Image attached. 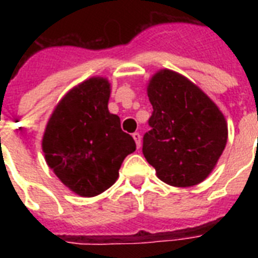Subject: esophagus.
Segmentation results:
<instances>
[{
	"label": "esophagus",
	"mask_w": 258,
	"mask_h": 258,
	"mask_svg": "<svg viewBox=\"0 0 258 258\" xmlns=\"http://www.w3.org/2000/svg\"><path fill=\"white\" fill-rule=\"evenodd\" d=\"M133 138H134V141H135V143H137V147L139 149V147H141V134L134 133Z\"/></svg>",
	"instance_id": "obj_1"
}]
</instances>
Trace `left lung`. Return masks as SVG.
<instances>
[{
    "label": "left lung",
    "instance_id": "left-lung-1",
    "mask_svg": "<svg viewBox=\"0 0 258 258\" xmlns=\"http://www.w3.org/2000/svg\"><path fill=\"white\" fill-rule=\"evenodd\" d=\"M153 105L143 155L157 176L190 187L210 175L228 142V123L218 105L183 75L159 70L147 83Z\"/></svg>",
    "mask_w": 258,
    "mask_h": 258
}]
</instances>
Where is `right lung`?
I'll list each match as a JSON object with an SVG mask.
<instances>
[{"mask_svg": "<svg viewBox=\"0 0 258 258\" xmlns=\"http://www.w3.org/2000/svg\"><path fill=\"white\" fill-rule=\"evenodd\" d=\"M109 95L108 79L82 82L58 101L42 135L46 165L80 197L111 187L124 158L137 149L133 137L121 131L119 116L108 111Z\"/></svg>", "mask_w": 258, "mask_h": 258, "instance_id": "1", "label": "right lung"}]
</instances>
